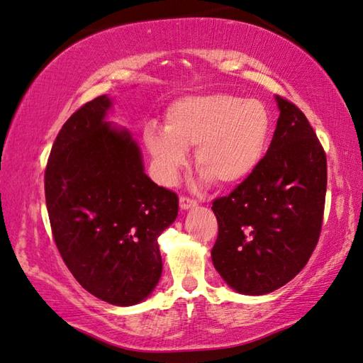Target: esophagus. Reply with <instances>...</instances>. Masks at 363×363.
Listing matches in <instances>:
<instances>
[{
  "mask_svg": "<svg viewBox=\"0 0 363 363\" xmlns=\"http://www.w3.org/2000/svg\"><path fill=\"white\" fill-rule=\"evenodd\" d=\"M179 206H181V209L187 211V209H194V208H196L198 203H196L195 200H191V198L181 196V198H179Z\"/></svg>",
  "mask_w": 363,
  "mask_h": 363,
  "instance_id": "esophagus-1",
  "label": "esophagus"
}]
</instances>
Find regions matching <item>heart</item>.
I'll use <instances>...</instances> for the list:
<instances>
[{
	"label": "heart",
	"instance_id": "obj_1",
	"mask_svg": "<svg viewBox=\"0 0 363 363\" xmlns=\"http://www.w3.org/2000/svg\"><path fill=\"white\" fill-rule=\"evenodd\" d=\"M272 115L258 99L228 92L186 96L169 104L165 127L151 125L145 145L162 184H173L195 147L203 179L222 187L245 182L261 167L271 143Z\"/></svg>",
	"mask_w": 363,
	"mask_h": 363
}]
</instances>
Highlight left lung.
<instances>
[{
  "instance_id": "obj_1",
  "label": "left lung",
  "mask_w": 363,
  "mask_h": 363,
  "mask_svg": "<svg viewBox=\"0 0 363 363\" xmlns=\"http://www.w3.org/2000/svg\"><path fill=\"white\" fill-rule=\"evenodd\" d=\"M280 116L261 167L218 198V236L211 257L236 293L262 296L307 264L321 233L328 163L308 119L275 96Z\"/></svg>"
}]
</instances>
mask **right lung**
<instances>
[{
    "mask_svg": "<svg viewBox=\"0 0 363 363\" xmlns=\"http://www.w3.org/2000/svg\"><path fill=\"white\" fill-rule=\"evenodd\" d=\"M111 108V97L99 96L62 125L47 163L45 201L75 280L97 299L130 307L157 286V239L179 201L145 173L137 140L110 123Z\"/></svg>",
    "mask_w": 363,
    "mask_h": 363,
    "instance_id": "1",
    "label": "right lung"
}]
</instances>
